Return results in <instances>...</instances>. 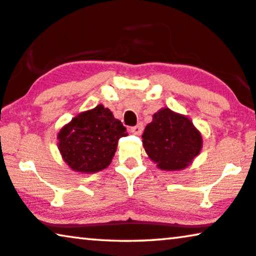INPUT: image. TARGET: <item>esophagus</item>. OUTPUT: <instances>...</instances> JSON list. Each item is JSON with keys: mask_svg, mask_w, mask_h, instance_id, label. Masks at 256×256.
Listing matches in <instances>:
<instances>
[{"mask_svg": "<svg viewBox=\"0 0 256 256\" xmlns=\"http://www.w3.org/2000/svg\"><path fill=\"white\" fill-rule=\"evenodd\" d=\"M144 130V124L142 123H138L136 125V126L131 128V132L134 133V134H140V133L142 132Z\"/></svg>", "mask_w": 256, "mask_h": 256, "instance_id": "esophagus-1", "label": "esophagus"}]
</instances>
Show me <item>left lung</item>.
<instances>
[{
    "instance_id": "left-lung-1",
    "label": "left lung",
    "mask_w": 256,
    "mask_h": 256,
    "mask_svg": "<svg viewBox=\"0 0 256 256\" xmlns=\"http://www.w3.org/2000/svg\"><path fill=\"white\" fill-rule=\"evenodd\" d=\"M142 145L158 168L172 172L188 167L200 154L203 140L188 117L164 108L145 128Z\"/></svg>"
}]
</instances>
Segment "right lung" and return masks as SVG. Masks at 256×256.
Here are the masks:
<instances>
[{
	"instance_id": "1",
	"label": "right lung",
	"mask_w": 256,
	"mask_h": 256,
	"mask_svg": "<svg viewBox=\"0 0 256 256\" xmlns=\"http://www.w3.org/2000/svg\"><path fill=\"white\" fill-rule=\"evenodd\" d=\"M126 128L102 104L74 117L60 130L59 150L75 172L92 174L106 169L116 153L118 140Z\"/></svg>"
}]
</instances>
